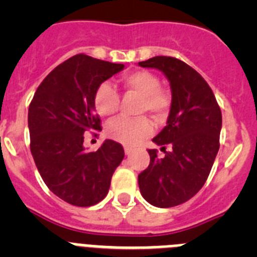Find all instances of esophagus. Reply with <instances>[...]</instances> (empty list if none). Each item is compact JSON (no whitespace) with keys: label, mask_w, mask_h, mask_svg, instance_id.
I'll return each mask as SVG.
<instances>
[{"label":"esophagus","mask_w":257,"mask_h":257,"mask_svg":"<svg viewBox=\"0 0 257 257\" xmlns=\"http://www.w3.org/2000/svg\"><path fill=\"white\" fill-rule=\"evenodd\" d=\"M131 153H133V149L128 148V147H124V154H126V156H130Z\"/></svg>","instance_id":"esophagus-1"}]
</instances>
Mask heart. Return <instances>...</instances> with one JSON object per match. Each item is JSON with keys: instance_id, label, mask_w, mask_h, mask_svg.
<instances>
[{"instance_id": "b5f03b06", "label": "heart", "mask_w": 257, "mask_h": 257, "mask_svg": "<svg viewBox=\"0 0 257 257\" xmlns=\"http://www.w3.org/2000/svg\"><path fill=\"white\" fill-rule=\"evenodd\" d=\"M122 85L127 91L142 96L139 112H149L157 119L167 115L171 106V96L161 88L160 78L149 70H135L122 77ZM94 104L101 115H113L119 106V95L109 82L96 88ZM153 133V124L147 117H118L106 124V135L124 145H136Z\"/></svg>"}]
</instances>
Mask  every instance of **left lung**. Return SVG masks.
Listing matches in <instances>:
<instances>
[{
  "label": "left lung",
  "instance_id": "left-lung-1",
  "mask_svg": "<svg viewBox=\"0 0 257 257\" xmlns=\"http://www.w3.org/2000/svg\"><path fill=\"white\" fill-rule=\"evenodd\" d=\"M139 65L161 70L172 96L167 124L153 139L165 156L148 149V169L138 176L140 193L156 207H174L196 196L207 180L220 148L221 110L208 83L187 63L154 56Z\"/></svg>",
  "mask_w": 257,
  "mask_h": 257
}]
</instances>
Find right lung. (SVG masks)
Wrapping results in <instances>:
<instances>
[{
    "mask_svg": "<svg viewBox=\"0 0 257 257\" xmlns=\"http://www.w3.org/2000/svg\"><path fill=\"white\" fill-rule=\"evenodd\" d=\"M123 68L74 55L47 74L29 104L31 152L38 172L47 188L70 205L88 207L103 201L123 160L122 145L113 140L96 152L83 147L87 131L101 130L95 113L96 88Z\"/></svg>",
    "mask_w": 257,
    "mask_h": 257,
    "instance_id": "1",
    "label": "right lung"
}]
</instances>
